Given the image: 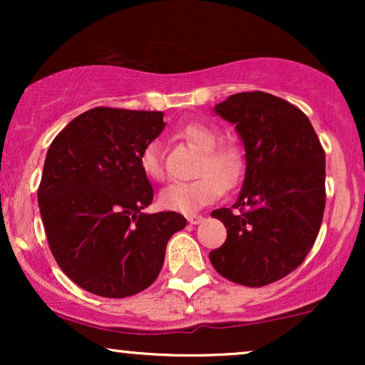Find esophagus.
I'll list each match as a JSON object with an SVG mask.
<instances>
[{"instance_id": "34e87169", "label": "esophagus", "mask_w": 365, "mask_h": 365, "mask_svg": "<svg viewBox=\"0 0 365 365\" xmlns=\"http://www.w3.org/2000/svg\"><path fill=\"white\" fill-rule=\"evenodd\" d=\"M187 221L190 225H199V223H202L204 217L199 216V215H190V216H187Z\"/></svg>"}]
</instances>
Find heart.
<instances>
[{
	"label": "heart",
	"mask_w": 365,
	"mask_h": 365,
	"mask_svg": "<svg viewBox=\"0 0 365 365\" xmlns=\"http://www.w3.org/2000/svg\"><path fill=\"white\" fill-rule=\"evenodd\" d=\"M180 135L195 149L202 150L197 175L192 182L171 183L159 195V202L165 209L182 215H194L207 204L215 202L223 194V187L232 188L244 177V154L232 142H220V133L206 123H188L180 130ZM140 168L145 177L161 182L165 178L161 149L158 142H150L142 149Z\"/></svg>",
	"instance_id": "obj_1"
}]
</instances>
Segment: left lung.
Here are the masks:
<instances>
[{"instance_id": "obj_1", "label": "left lung", "mask_w": 365, "mask_h": 365, "mask_svg": "<svg viewBox=\"0 0 365 365\" xmlns=\"http://www.w3.org/2000/svg\"><path fill=\"white\" fill-rule=\"evenodd\" d=\"M215 113L235 125L245 149V177L232 209H216L226 240L211 250L230 282L264 287L299 267L319 233L326 204V159L311 121L267 92H240Z\"/></svg>"}]
</instances>
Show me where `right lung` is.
Masks as SVG:
<instances>
[{
    "mask_svg": "<svg viewBox=\"0 0 365 365\" xmlns=\"http://www.w3.org/2000/svg\"><path fill=\"white\" fill-rule=\"evenodd\" d=\"M165 127L161 111L94 108L49 145L37 190L49 249L63 273L94 295L145 290L171 235L185 228L178 212H144L154 190L139 158Z\"/></svg>",
    "mask_w": 365,
    "mask_h": 365,
    "instance_id": "1",
    "label": "right lung"
}]
</instances>
